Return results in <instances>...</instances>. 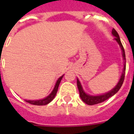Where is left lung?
Masks as SVG:
<instances>
[{"label": "left lung", "instance_id": "8db88e82", "mask_svg": "<svg viewBox=\"0 0 134 134\" xmlns=\"http://www.w3.org/2000/svg\"><path fill=\"white\" fill-rule=\"evenodd\" d=\"M112 34L115 38H114L115 41L118 42V44H119V46L121 47V49L122 51V56H123V59H124V69H123V72L121 74V78L119 80V81L117 83V85H115V87H113L112 90H110L109 92H108L106 93H104L102 95H98V96H91L89 94H87L85 93L82 88L80 82L78 80V78L77 79V87H78L79 93H80V98L82 99V100L83 101L84 103H85L89 105H96V104L100 103L103 101L106 100L107 99L110 98V97H112L115 95V93L118 92V90H120V88L123 85L124 82V77H125V72H126V55H125V51H124V47L121 44V39L119 37L118 34L117 33V31L113 29L112 30Z\"/></svg>", "mask_w": 134, "mask_h": 134}]
</instances>
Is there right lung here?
Segmentation results:
<instances>
[{"label": "right lung", "instance_id": "right-lung-1", "mask_svg": "<svg viewBox=\"0 0 134 134\" xmlns=\"http://www.w3.org/2000/svg\"><path fill=\"white\" fill-rule=\"evenodd\" d=\"M63 76H64V75H62L57 80V81L56 82L54 87V89L52 91V93H50L49 95L47 96V97H46V98H44L43 99H40V100H25L26 101L27 103H29L32 104V105H47L48 103H49L54 98V97H55L57 92L58 90L59 85V83H60V82H61Z\"/></svg>", "mask_w": 134, "mask_h": 134}]
</instances>
